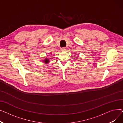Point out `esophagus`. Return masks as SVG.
<instances>
[{
    "mask_svg": "<svg viewBox=\"0 0 123 123\" xmlns=\"http://www.w3.org/2000/svg\"><path fill=\"white\" fill-rule=\"evenodd\" d=\"M66 50H67V49L65 47H63V48H61V51H66Z\"/></svg>",
    "mask_w": 123,
    "mask_h": 123,
    "instance_id": "34e87169",
    "label": "esophagus"
}]
</instances>
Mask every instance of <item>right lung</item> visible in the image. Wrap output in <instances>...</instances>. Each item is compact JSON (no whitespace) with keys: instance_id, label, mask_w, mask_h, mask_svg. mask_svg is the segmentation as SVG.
<instances>
[{"instance_id":"obj_1","label":"right lung","mask_w":123,"mask_h":123,"mask_svg":"<svg viewBox=\"0 0 123 123\" xmlns=\"http://www.w3.org/2000/svg\"><path fill=\"white\" fill-rule=\"evenodd\" d=\"M43 62H44L45 63H48L49 62V59H47V58H46V59H45L43 61Z\"/></svg>"}]
</instances>
